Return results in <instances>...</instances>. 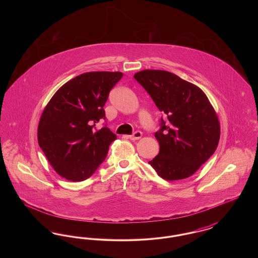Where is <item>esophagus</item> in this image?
<instances>
[{"mask_svg": "<svg viewBox=\"0 0 258 258\" xmlns=\"http://www.w3.org/2000/svg\"><path fill=\"white\" fill-rule=\"evenodd\" d=\"M141 137H142V133H141V132H135L134 135L128 136V138H130L131 140H138V139H140Z\"/></svg>", "mask_w": 258, "mask_h": 258, "instance_id": "esophagus-1", "label": "esophagus"}]
</instances>
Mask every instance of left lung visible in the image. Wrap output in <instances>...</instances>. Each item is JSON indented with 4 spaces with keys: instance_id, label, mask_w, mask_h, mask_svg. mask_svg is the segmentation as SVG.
<instances>
[{
    "instance_id": "obj_1",
    "label": "left lung",
    "mask_w": 258,
    "mask_h": 258,
    "mask_svg": "<svg viewBox=\"0 0 258 258\" xmlns=\"http://www.w3.org/2000/svg\"><path fill=\"white\" fill-rule=\"evenodd\" d=\"M134 77L169 121L165 124L161 120L155 134L160 153L149 164L167 181L191 176L215 153L221 136L219 117L207 96L166 71L144 70Z\"/></svg>"
}]
</instances>
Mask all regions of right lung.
<instances>
[{"label": "right lung", "mask_w": 258, "mask_h": 258, "mask_svg": "<svg viewBox=\"0 0 258 258\" xmlns=\"http://www.w3.org/2000/svg\"><path fill=\"white\" fill-rule=\"evenodd\" d=\"M121 72H91L64 83L42 112L37 141L51 166L62 178L80 182L91 177L105 160L117 136L106 126H94L105 119L103 106Z\"/></svg>", "instance_id": "right-lung-1"}]
</instances>
